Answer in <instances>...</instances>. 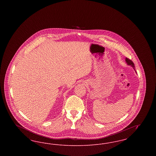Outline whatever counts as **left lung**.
I'll use <instances>...</instances> for the list:
<instances>
[{
    "mask_svg": "<svg viewBox=\"0 0 156 156\" xmlns=\"http://www.w3.org/2000/svg\"><path fill=\"white\" fill-rule=\"evenodd\" d=\"M125 61H126V62L128 66H130L133 67V68L135 70V66H134V63L132 60L128 59L127 58H125Z\"/></svg>",
    "mask_w": 156,
    "mask_h": 156,
    "instance_id": "1",
    "label": "left lung"
}]
</instances>
